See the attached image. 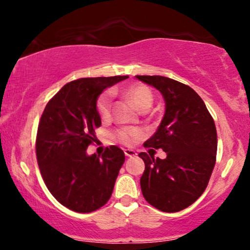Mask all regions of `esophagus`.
<instances>
[{"label": "esophagus", "instance_id": "1", "mask_svg": "<svg viewBox=\"0 0 250 250\" xmlns=\"http://www.w3.org/2000/svg\"><path fill=\"white\" fill-rule=\"evenodd\" d=\"M124 153H125L126 157H134V156H136V152L134 151V150H132V149H125L124 150Z\"/></svg>", "mask_w": 250, "mask_h": 250}]
</instances>
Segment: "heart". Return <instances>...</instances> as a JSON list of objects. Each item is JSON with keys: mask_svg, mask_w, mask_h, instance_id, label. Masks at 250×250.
Here are the masks:
<instances>
[{"mask_svg": "<svg viewBox=\"0 0 250 250\" xmlns=\"http://www.w3.org/2000/svg\"><path fill=\"white\" fill-rule=\"evenodd\" d=\"M124 93L132 101V104L141 111H146L153 104L152 91L143 84L131 85L125 88ZM111 105L112 94L110 91H105L99 95L97 99V111L102 119L110 117ZM140 136H141V132L135 128H122L116 132V138L124 145H132Z\"/></svg>", "mask_w": 250, "mask_h": 250, "instance_id": "b5f03b06", "label": "heart"}]
</instances>
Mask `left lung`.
<instances>
[{
  "label": "left lung",
  "mask_w": 250,
  "mask_h": 250,
  "mask_svg": "<svg viewBox=\"0 0 250 250\" xmlns=\"http://www.w3.org/2000/svg\"><path fill=\"white\" fill-rule=\"evenodd\" d=\"M165 100V115L146 148L163 149L166 158L139 153L146 168L140 180L145 199L166 213L192 205L209 182L217 151L214 119L196 91L172 78L136 76Z\"/></svg>",
  "instance_id": "8db88e82"
}]
</instances>
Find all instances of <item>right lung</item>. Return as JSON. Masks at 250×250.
I'll return each instance as SVG.
<instances>
[{"instance_id": "1", "label": "right lung", "mask_w": 250, "mask_h": 250, "mask_svg": "<svg viewBox=\"0 0 250 250\" xmlns=\"http://www.w3.org/2000/svg\"><path fill=\"white\" fill-rule=\"evenodd\" d=\"M128 76L80 78L67 83L47 102L36 136V157L44 183L64 207L91 213L110 199L125 155L118 146L88 156L101 118L97 99Z\"/></svg>"}]
</instances>
